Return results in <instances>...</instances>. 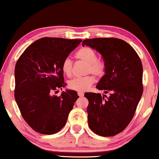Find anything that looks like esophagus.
Segmentation results:
<instances>
[{"label":"esophagus","mask_w":159,"mask_h":159,"mask_svg":"<svg viewBox=\"0 0 159 159\" xmlns=\"http://www.w3.org/2000/svg\"><path fill=\"white\" fill-rule=\"evenodd\" d=\"M78 95L80 96V97H82V96H84V93H82V92H78Z\"/></svg>","instance_id":"1"}]
</instances>
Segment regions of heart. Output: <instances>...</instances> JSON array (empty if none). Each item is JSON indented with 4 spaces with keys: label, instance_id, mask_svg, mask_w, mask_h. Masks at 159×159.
<instances>
[{
    "label": "heart",
    "instance_id": "b5f03b06",
    "mask_svg": "<svg viewBox=\"0 0 159 159\" xmlns=\"http://www.w3.org/2000/svg\"><path fill=\"white\" fill-rule=\"evenodd\" d=\"M76 59L87 63L86 73H92L97 77H102L105 72V64L101 59H98L96 53L93 49L89 47H83L76 52L75 54ZM72 62L69 58H66L62 62V72L67 77L72 74ZM95 78L93 75H86L84 77L75 78L69 81V89L72 90L84 92L88 90L94 83Z\"/></svg>",
    "mask_w": 159,
    "mask_h": 159
}]
</instances>
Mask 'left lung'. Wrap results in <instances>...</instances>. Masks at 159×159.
I'll use <instances>...</instances> for the list:
<instances>
[{
	"instance_id": "8db88e82",
	"label": "left lung",
	"mask_w": 159,
	"mask_h": 159,
	"mask_svg": "<svg viewBox=\"0 0 159 159\" xmlns=\"http://www.w3.org/2000/svg\"><path fill=\"white\" fill-rule=\"evenodd\" d=\"M102 56L105 74L96 85L110 96L86 93L88 125L96 134L114 136L123 132L132 120L143 94V66L134 49L116 38H95L84 40Z\"/></svg>"
}]
</instances>
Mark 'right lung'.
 <instances>
[{
  "label": "right lung",
  "instance_id": "obj_1",
  "mask_svg": "<svg viewBox=\"0 0 159 159\" xmlns=\"http://www.w3.org/2000/svg\"><path fill=\"white\" fill-rule=\"evenodd\" d=\"M81 39L43 37L29 45L15 67V98L24 120L43 134L58 132L66 125L76 91L66 90L60 96L52 90L64 87L62 62Z\"/></svg>",
  "mask_w": 159,
  "mask_h": 159
}]
</instances>
